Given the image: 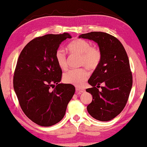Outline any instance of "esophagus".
<instances>
[{"mask_svg":"<svg viewBox=\"0 0 147 147\" xmlns=\"http://www.w3.org/2000/svg\"><path fill=\"white\" fill-rule=\"evenodd\" d=\"M76 91L78 94H81V93H83L85 92V89H84L83 88H78L76 89Z\"/></svg>","mask_w":147,"mask_h":147,"instance_id":"obj_1","label":"esophagus"}]
</instances>
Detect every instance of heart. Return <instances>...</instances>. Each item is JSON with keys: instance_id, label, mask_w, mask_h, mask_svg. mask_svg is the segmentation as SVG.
Listing matches in <instances>:
<instances>
[{"instance_id": "1", "label": "heart", "mask_w": 147, "mask_h": 147, "mask_svg": "<svg viewBox=\"0 0 147 147\" xmlns=\"http://www.w3.org/2000/svg\"><path fill=\"white\" fill-rule=\"evenodd\" d=\"M70 53L80 56V63L90 69L97 67L102 59V54L99 49L91 47L89 41L82 39H75L68 46ZM55 59L59 67L65 69L67 67L66 54L61 49L56 52ZM88 72L85 69H73L63 74V81L67 84L76 86L82 85L88 78Z\"/></svg>"}]
</instances>
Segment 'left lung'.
<instances>
[{"instance_id":"1","label":"left lung","mask_w":147,"mask_h":147,"mask_svg":"<svg viewBox=\"0 0 147 147\" xmlns=\"http://www.w3.org/2000/svg\"><path fill=\"white\" fill-rule=\"evenodd\" d=\"M79 38L96 42L102 54L100 64L88 80L92 88L86 91L93 95V100L87 109L96 120L110 121L125 107L132 86L127 54L117 39L105 32H91L81 34ZM101 83L105 86L99 91L97 88Z\"/></svg>"}]
</instances>
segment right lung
Returning <instances> with one entry per match:
<instances>
[{
	"label": "right lung",
	"mask_w": 147,
	"mask_h": 147,
	"mask_svg": "<svg viewBox=\"0 0 147 147\" xmlns=\"http://www.w3.org/2000/svg\"><path fill=\"white\" fill-rule=\"evenodd\" d=\"M69 33L47 34L32 39L19 56L13 88L24 114L38 125L59 123L75 92L71 84L59 83L62 71L55 59L59 45Z\"/></svg>",
	"instance_id": "right-lung-1"
}]
</instances>
